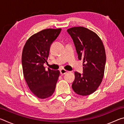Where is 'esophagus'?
<instances>
[{
    "label": "esophagus",
    "mask_w": 124,
    "mask_h": 124,
    "mask_svg": "<svg viewBox=\"0 0 124 124\" xmlns=\"http://www.w3.org/2000/svg\"><path fill=\"white\" fill-rule=\"evenodd\" d=\"M68 72V71L65 70H64V69H61V70H60V73L62 75H64L65 74H66V73Z\"/></svg>",
    "instance_id": "34e87169"
}]
</instances>
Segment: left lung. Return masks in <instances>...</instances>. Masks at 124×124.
<instances>
[{
	"label": "left lung",
	"instance_id": "left-lung-1",
	"mask_svg": "<svg viewBox=\"0 0 124 124\" xmlns=\"http://www.w3.org/2000/svg\"><path fill=\"white\" fill-rule=\"evenodd\" d=\"M67 31L74 42L78 59L84 63L83 73H74L73 90L79 95H89L97 89L103 78L106 62L103 44L95 32L85 27H72Z\"/></svg>",
	"mask_w": 124,
	"mask_h": 124
}]
</instances>
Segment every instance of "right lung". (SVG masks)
<instances>
[{"mask_svg":"<svg viewBox=\"0 0 124 124\" xmlns=\"http://www.w3.org/2000/svg\"><path fill=\"white\" fill-rule=\"evenodd\" d=\"M61 29H46L33 35L25 44L22 55L23 75L29 89L41 99L51 96L55 90L60 71L48 68L47 63L50 46Z\"/></svg>","mask_w":124,"mask_h":124,"instance_id":"right-lung-1","label":"right lung"}]
</instances>
